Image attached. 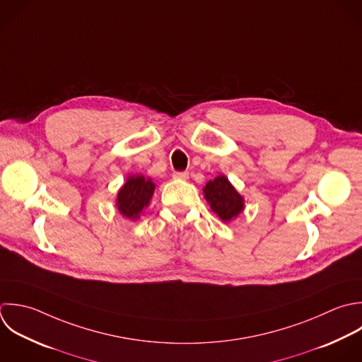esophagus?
<instances>
[{
	"instance_id": "1",
	"label": "esophagus",
	"mask_w": 362,
	"mask_h": 362,
	"mask_svg": "<svg viewBox=\"0 0 362 362\" xmlns=\"http://www.w3.org/2000/svg\"><path fill=\"white\" fill-rule=\"evenodd\" d=\"M173 179H177V180H187V179H189V172H175V173H173Z\"/></svg>"
}]
</instances>
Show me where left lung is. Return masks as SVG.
Segmentation results:
<instances>
[{
    "label": "left lung",
    "instance_id": "1",
    "mask_svg": "<svg viewBox=\"0 0 362 362\" xmlns=\"http://www.w3.org/2000/svg\"><path fill=\"white\" fill-rule=\"evenodd\" d=\"M203 192L211 210L224 223L234 220L244 210V197L224 175L207 182Z\"/></svg>",
    "mask_w": 362,
    "mask_h": 362
}]
</instances>
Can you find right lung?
<instances>
[{"label":"right lung","mask_w":362,"mask_h":362,"mask_svg":"<svg viewBox=\"0 0 362 362\" xmlns=\"http://www.w3.org/2000/svg\"><path fill=\"white\" fill-rule=\"evenodd\" d=\"M155 190V183L142 175H132L127 179L117 194L118 211L129 218L136 220L142 210L148 207Z\"/></svg>","instance_id":"add662e5"}]
</instances>
